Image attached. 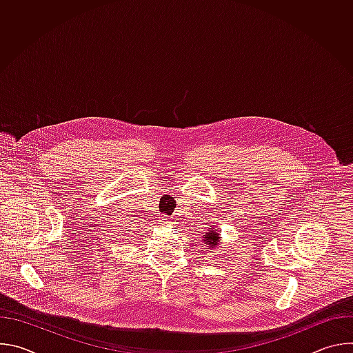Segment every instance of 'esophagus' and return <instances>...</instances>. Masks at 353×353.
I'll use <instances>...</instances> for the list:
<instances>
[{"label":"esophagus","mask_w":353,"mask_h":353,"mask_svg":"<svg viewBox=\"0 0 353 353\" xmlns=\"http://www.w3.org/2000/svg\"><path fill=\"white\" fill-rule=\"evenodd\" d=\"M162 222H163L165 225H169V223H172V219L168 218V216H163V218H162Z\"/></svg>","instance_id":"1"}]
</instances>
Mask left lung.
<instances>
[{
    "label": "left lung",
    "mask_w": 353,
    "mask_h": 353,
    "mask_svg": "<svg viewBox=\"0 0 353 353\" xmlns=\"http://www.w3.org/2000/svg\"><path fill=\"white\" fill-rule=\"evenodd\" d=\"M203 247H205L207 251H210V250L215 251L216 248H222V239H221V234L218 233V230L215 229V225L211 226L210 230L204 233Z\"/></svg>",
    "instance_id": "left-lung-1"
}]
</instances>
